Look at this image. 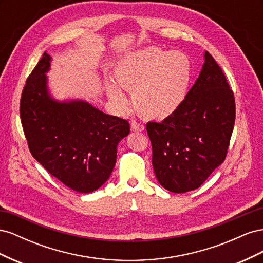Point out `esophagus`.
I'll return each mask as SVG.
<instances>
[{"label": "esophagus", "mask_w": 263, "mask_h": 263, "mask_svg": "<svg viewBox=\"0 0 263 263\" xmlns=\"http://www.w3.org/2000/svg\"><path fill=\"white\" fill-rule=\"evenodd\" d=\"M130 128L133 132H142L145 129V126L138 123L137 121H132L130 123Z\"/></svg>", "instance_id": "esophagus-1"}]
</instances>
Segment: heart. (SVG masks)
Segmentation results:
<instances>
[{"label": "heart", "mask_w": 263, "mask_h": 263, "mask_svg": "<svg viewBox=\"0 0 263 263\" xmlns=\"http://www.w3.org/2000/svg\"><path fill=\"white\" fill-rule=\"evenodd\" d=\"M191 62L180 51L148 48L125 57L115 70V80L123 89L133 92L137 112L149 119H164L184 102L191 83ZM107 93L117 105L126 107V95L114 83Z\"/></svg>", "instance_id": "1"}]
</instances>
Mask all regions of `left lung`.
I'll list each match as a JSON object with an SVG mask.
<instances>
[{
    "mask_svg": "<svg viewBox=\"0 0 263 263\" xmlns=\"http://www.w3.org/2000/svg\"><path fill=\"white\" fill-rule=\"evenodd\" d=\"M235 117L234 92L206 51L200 77L177 112L146 125L159 183L174 193L200 187L225 160Z\"/></svg>",
    "mask_w": 263,
    "mask_h": 263,
    "instance_id": "1",
    "label": "left lung"
}]
</instances>
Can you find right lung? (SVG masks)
Instances as JSON below:
<instances>
[{
    "label": "right lung",
    "instance_id": "add662e5",
    "mask_svg": "<svg viewBox=\"0 0 263 263\" xmlns=\"http://www.w3.org/2000/svg\"><path fill=\"white\" fill-rule=\"evenodd\" d=\"M44 52L24 86L20 115L31 156L71 190L90 193L108 180L129 123L83 101L58 102L47 89Z\"/></svg>",
    "mask_w": 263,
    "mask_h": 263
}]
</instances>
